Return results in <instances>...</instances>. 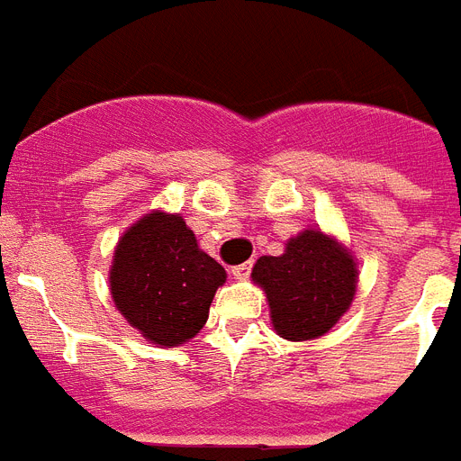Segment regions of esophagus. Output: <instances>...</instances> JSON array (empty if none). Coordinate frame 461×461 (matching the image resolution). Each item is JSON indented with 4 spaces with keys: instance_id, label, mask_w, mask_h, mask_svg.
Masks as SVG:
<instances>
[{
    "instance_id": "esophagus-1",
    "label": "esophagus",
    "mask_w": 461,
    "mask_h": 461,
    "mask_svg": "<svg viewBox=\"0 0 461 461\" xmlns=\"http://www.w3.org/2000/svg\"><path fill=\"white\" fill-rule=\"evenodd\" d=\"M250 275V263L237 265V267H231V276L237 279V282H243V279H249Z\"/></svg>"
}]
</instances>
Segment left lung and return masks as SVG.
Instances as JSON below:
<instances>
[{"mask_svg":"<svg viewBox=\"0 0 461 461\" xmlns=\"http://www.w3.org/2000/svg\"><path fill=\"white\" fill-rule=\"evenodd\" d=\"M250 279L267 295L276 336L315 340L350 310L360 269L348 246L308 227L286 241L282 256L258 258Z\"/></svg>","mask_w":461,"mask_h":461,"instance_id":"left-lung-1","label":"left lung"}]
</instances>
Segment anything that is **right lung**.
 <instances>
[{
  "label": "right lung",
  "mask_w": 461,
  "mask_h": 461,
  "mask_svg": "<svg viewBox=\"0 0 461 461\" xmlns=\"http://www.w3.org/2000/svg\"><path fill=\"white\" fill-rule=\"evenodd\" d=\"M227 272L196 241L179 212L151 211L130 224L113 250L108 286L115 308L160 348L186 343L203 329Z\"/></svg>",
  "instance_id": "right-lung-1"
}]
</instances>
